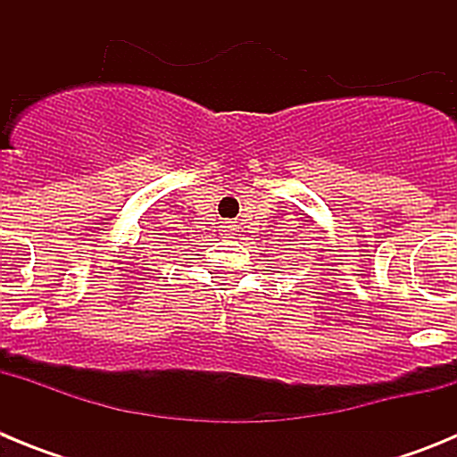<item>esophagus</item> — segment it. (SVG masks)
Segmentation results:
<instances>
[{"mask_svg":"<svg viewBox=\"0 0 457 457\" xmlns=\"http://www.w3.org/2000/svg\"><path fill=\"white\" fill-rule=\"evenodd\" d=\"M226 228H228V231H231V226H226Z\"/></svg>","mask_w":457,"mask_h":457,"instance_id":"esophagus-1","label":"esophagus"}]
</instances>
